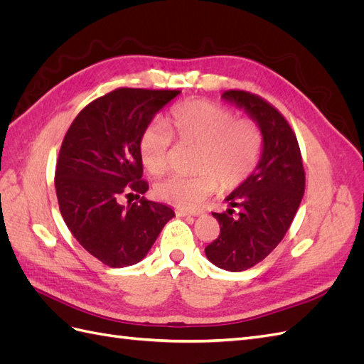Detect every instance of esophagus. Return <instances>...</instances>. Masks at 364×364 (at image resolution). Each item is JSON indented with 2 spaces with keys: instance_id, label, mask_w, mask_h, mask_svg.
<instances>
[{
  "instance_id": "34e87169",
  "label": "esophagus",
  "mask_w": 364,
  "mask_h": 364,
  "mask_svg": "<svg viewBox=\"0 0 364 364\" xmlns=\"http://www.w3.org/2000/svg\"><path fill=\"white\" fill-rule=\"evenodd\" d=\"M199 214H202L200 209H179V211H178V215H182V217L199 215Z\"/></svg>"
}]
</instances>
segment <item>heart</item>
Instances as JSON below:
<instances>
[{"label":"heart","instance_id":"b5f03b06","mask_svg":"<svg viewBox=\"0 0 364 364\" xmlns=\"http://www.w3.org/2000/svg\"><path fill=\"white\" fill-rule=\"evenodd\" d=\"M167 127L149 124L139 136V156L149 173L162 176L170 165L173 136L182 144L199 146L196 174L171 176L156 185L161 199L188 209L211 196L217 185L234 190L255 170L264 144L261 126L252 118H237L232 109L205 98L171 107Z\"/></svg>","mask_w":364,"mask_h":364}]
</instances>
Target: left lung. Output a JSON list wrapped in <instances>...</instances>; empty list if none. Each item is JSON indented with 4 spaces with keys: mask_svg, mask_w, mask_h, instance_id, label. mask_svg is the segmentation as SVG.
Returning <instances> with one entry per match:
<instances>
[{
    "mask_svg": "<svg viewBox=\"0 0 364 364\" xmlns=\"http://www.w3.org/2000/svg\"><path fill=\"white\" fill-rule=\"evenodd\" d=\"M223 98L245 107L264 134L258 167L226 197L228 211L213 213L220 235L205 247L217 267L243 272L266 258L289 230L305 191V170L296 134L277 107L241 90L225 91Z\"/></svg>",
    "mask_w": 364,
    "mask_h": 364,
    "instance_id": "8db88e82",
    "label": "left lung"
}]
</instances>
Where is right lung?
Returning a JSON list of instances; mask_svg holds the SVG:
<instances>
[{
	"instance_id": "1",
	"label": "right lung",
	"mask_w": 364,
	"mask_h": 364,
	"mask_svg": "<svg viewBox=\"0 0 364 364\" xmlns=\"http://www.w3.org/2000/svg\"><path fill=\"white\" fill-rule=\"evenodd\" d=\"M178 90L118 87L85 106L59 151L56 186L60 214L74 238L109 267L139 262L174 211L150 202L142 179L139 136ZM136 203H119L121 195Z\"/></svg>"
}]
</instances>
